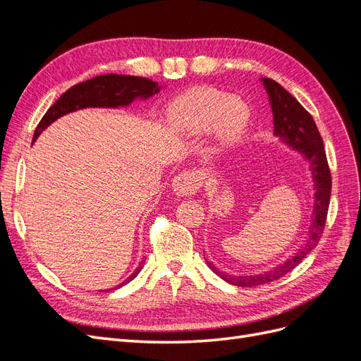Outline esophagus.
Listing matches in <instances>:
<instances>
[{
	"instance_id": "obj_1",
	"label": "esophagus",
	"mask_w": 361,
	"mask_h": 361,
	"mask_svg": "<svg viewBox=\"0 0 361 361\" xmlns=\"http://www.w3.org/2000/svg\"><path fill=\"white\" fill-rule=\"evenodd\" d=\"M202 174L197 171L178 174L171 182V191L176 197H187L202 187Z\"/></svg>"
}]
</instances>
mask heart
<instances>
[{
  "label": "heart",
  "instance_id": "1",
  "mask_svg": "<svg viewBox=\"0 0 361 361\" xmlns=\"http://www.w3.org/2000/svg\"><path fill=\"white\" fill-rule=\"evenodd\" d=\"M173 135L195 140L212 135L216 152L233 147L250 123L248 106L235 97L211 89L191 90L178 96L166 111Z\"/></svg>",
  "mask_w": 361,
  "mask_h": 361
}]
</instances>
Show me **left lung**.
<instances>
[{"instance_id": "obj_1", "label": "left lung", "mask_w": 361, "mask_h": 361, "mask_svg": "<svg viewBox=\"0 0 361 361\" xmlns=\"http://www.w3.org/2000/svg\"><path fill=\"white\" fill-rule=\"evenodd\" d=\"M262 85L268 94L269 106L272 111V123H274V137L279 138L293 152H298L301 158L307 162L310 178L313 182V216L309 227V238L300 250L286 257L281 264L272 267L259 274H227L223 269L215 267L211 260L204 259L206 265L224 281L239 288H251L274 281L297 267L319 243L325 220L329 211L331 195V176L329 162H326L325 150L319 130L314 125L313 117L304 110V106L295 97L283 89V87L269 78H260Z\"/></svg>"}]
</instances>
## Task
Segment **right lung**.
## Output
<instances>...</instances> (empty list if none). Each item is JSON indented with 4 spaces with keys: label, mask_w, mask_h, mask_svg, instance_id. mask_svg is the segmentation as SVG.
Masks as SVG:
<instances>
[{
    "label": "right lung",
    "mask_w": 361,
    "mask_h": 361,
    "mask_svg": "<svg viewBox=\"0 0 361 361\" xmlns=\"http://www.w3.org/2000/svg\"><path fill=\"white\" fill-rule=\"evenodd\" d=\"M164 89V85L152 81L143 76H133V75H117L108 73L94 76L92 80L76 84L71 89L63 93L59 101L54 104L49 110L42 117L40 123L37 125L35 135H32V143H36L39 135L45 130L49 125L56 122L57 118L66 116L69 113L84 110V108H120L129 106L134 101L141 99L146 101L149 97L158 94ZM145 259L140 262L138 267L134 269L126 280L118 283L116 288L106 289L113 290L122 288L130 280L137 277L138 272L145 265Z\"/></svg>",
    "instance_id": "1"
}]
</instances>
